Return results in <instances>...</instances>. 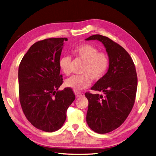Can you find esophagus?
I'll use <instances>...</instances> for the list:
<instances>
[{
    "label": "esophagus",
    "instance_id": "34e87169",
    "mask_svg": "<svg viewBox=\"0 0 156 156\" xmlns=\"http://www.w3.org/2000/svg\"><path fill=\"white\" fill-rule=\"evenodd\" d=\"M75 96H76V98L82 97V96H84V94L83 93L79 92H75Z\"/></svg>",
    "mask_w": 156,
    "mask_h": 156
}]
</instances>
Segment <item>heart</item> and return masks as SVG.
Segmentation results:
<instances>
[{"label": "heart", "mask_w": 156, "mask_h": 156, "mask_svg": "<svg viewBox=\"0 0 156 156\" xmlns=\"http://www.w3.org/2000/svg\"><path fill=\"white\" fill-rule=\"evenodd\" d=\"M75 57L83 60L84 62L81 70V75H74L65 81L66 87L75 90H81L90 85L91 80H98L104 75L107 71L109 60L106 54L99 53V50L90 44H83L72 49ZM58 66L64 74L69 75L71 70V58L64 55L58 61Z\"/></svg>", "instance_id": "heart-1"}]
</instances>
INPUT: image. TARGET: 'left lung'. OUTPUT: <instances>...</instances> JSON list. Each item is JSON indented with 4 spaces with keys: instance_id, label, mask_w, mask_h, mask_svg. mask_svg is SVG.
<instances>
[{
    "instance_id": "obj_1",
    "label": "left lung",
    "mask_w": 156,
    "mask_h": 156,
    "mask_svg": "<svg viewBox=\"0 0 156 156\" xmlns=\"http://www.w3.org/2000/svg\"><path fill=\"white\" fill-rule=\"evenodd\" d=\"M85 40L101 42L109 60L107 73L91 88L103 94H85L87 124L98 133H107L123 124L133 108L137 88L136 69L129 53L108 37L96 34Z\"/></svg>"
}]
</instances>
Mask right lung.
Masks as SVG:
<instances>
[{
    "mask_svg": "<svg viewBox=\"0 0 156 156\" xmlns=\"http://www.w3.org/2000/svg\"><path fill=\"white\" fill-rule=\"evenodd\" d=\"M66 37L49 38L33 44L19 66L20 100L23 112L36 128L46 132L59 129L75 100L70 88L59 90L62 83L58 61Z\"/></svg>",
    "mask_w": 156,
    "mask_h": 156,
    "instance_id": "1",
    "label": "right lung"
}]
</instances>
